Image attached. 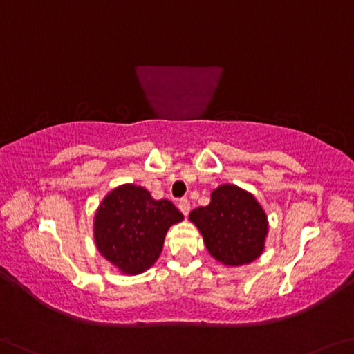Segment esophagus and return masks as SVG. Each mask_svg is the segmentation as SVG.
<instances>
[{"label":"esophagus","instance_id":"1","mask_svg":"<svg viewBox=\"0 0 354 354\" xmlns=\"http://www.w3.org/2000/svg\"><path fill=\"white\" fill-rule=\"evenodd\" d=\"M178 207H179V211H181L184 216H187L189 211H190V201H189L187 198L179 200V201H178Z\"/></svg>","mask_w":354,"mask_h":354}]
</instances>
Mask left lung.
I'll use <instances>...</instances> for the list:
<instances>
[{
  "label": "left lung",
  "instance_id": "obj_1",
  "mask_svg": "<svg viewBox=\"0 0 354 354\" xmlns=\"http://www.w3.org/2000/svg\"><path fill=\"white\" fill-rule=\"evenodd\" d=\"M211 257L223 266L238 268L255 261L265 252L268 216L258 200L236 184H222L211 192L207 206L190 211Z\"/></svg>",
  "mask_w": 354,
  "mask_h": 354
}]
</instances>
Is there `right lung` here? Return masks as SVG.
Returning a JSON list of instances; mask_svg holds the SVG:
<instances>
[{
    "instance_id": "add662e5",
    "label": "right lung",
    "mask_w": 354,
    "mask_h": 354,
    "mask_svg": "<svg viewBox=\"0 0 354 354\" xmlns=\"http://www.w3.org/2000/svg\"><path fill=\"white\" fill-rule=\"evenodd\" d=\"M184 216L168 200H154L137 184H121L100 201L94 214L99 254L124 276H137L159 258L168 228Z\"/></svg>"
}]
</instances>
